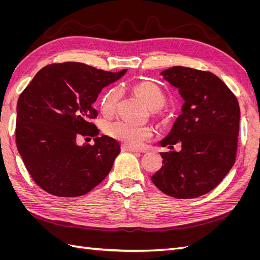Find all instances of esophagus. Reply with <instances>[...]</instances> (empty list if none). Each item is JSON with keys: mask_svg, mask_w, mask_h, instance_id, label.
<instances>
[{"mask_svg": "<svg viewBox=\"0 0 260 260\" xmlns=\"http://www.w3.org/2000/svg\"><path fill=\"white\" fill-rule=\"evenodd\" d=\"M121 151H122V152H133V153L140 152L138 148L130 147V146H127V145H122V146H121Z\"/></svg>", "mask_w": 260, "mask_h": 260, "instance_id": "34e87169", "label": "esophagus"}]
</instances>
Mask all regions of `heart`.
Here are the masks:
<instances>
[{
    "instance_id": "b5f03b06",
    "label": "heart",
    "mask_w": 260,
    "mask_h": 260,
    "mask_svg": "<svg viewBox=\"0 0 260 260\" xmlns=\"http://www.w3.org/2000/svg\"><path fill=\"white\" fill-rule=\"evenodd\" d=\"M133 91L142 98L152 109H159L166 103V96L164 92L152 82L138 83L133 86ZM120 99L121 90L119 88L108 90L102 99V112L105 115L114 114ZM104 131L108 137L129 146H140L145 140L153 136V129L149 125L133 124L124 120H116L106 123Z\"/></svg>"
}]
</instances>
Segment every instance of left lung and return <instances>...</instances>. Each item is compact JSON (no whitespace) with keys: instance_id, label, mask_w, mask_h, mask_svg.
Wrapping results in <instances>:
<instances>
[{"instance_id":"8db88e82","label":"left lung","mask_w":260,"mask_h":260,"mask_svg":"<svg viewBox=\"0 0 260 260\" xmlns=\"http://www.w3.org/2000/svg\"><path fill=\"white\" fill-rule=\"evenodd\" d=\"M184 100L161 146L181 151L160 153L162 167L151 178L161 192L176 199H194L210 192L235 162L240 106L232 91L209 72L175 66L160 74Z\"/></svg>"}]
</instances>
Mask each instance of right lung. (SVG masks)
Wrapping results in <instances>:
<instances>
[{
  "mask_svg": "<svg viewBox=\"0 0 260 260\" xmlns=\"http://www.w3.org/2000/svg\"><path fill=\"white\" fill-rule=\"evenodd\" d=\"M127 69L111 73L82 62L51 64L39 70L17 102L16 144L23 164L42 190L59 198L90 192L111 171L120 145L98 137L92 107L104 86ZM95 136L93 146L76 144Z\"/></svg>",
  "mask_w": 260,
  "mask_h": 260,
  "instance_id": "add662e5",
  "label": "right lung"
}]
</instances>
